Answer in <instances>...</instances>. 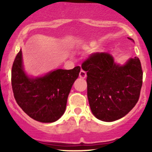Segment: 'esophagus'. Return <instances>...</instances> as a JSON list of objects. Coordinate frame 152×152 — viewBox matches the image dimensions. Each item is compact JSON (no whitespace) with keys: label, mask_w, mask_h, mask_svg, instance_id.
I'll use <instances>...</instances> for the list:
<instances>
[{"label":"esophagus","mask_w":152,"mask_h":152,"mask_svg":"<svg viewBox=\"0 0 152 152\" xmlns=\"http://www.w3.org/2000/svg\"><path fill=\"white\" fill-rule=\"evenodd\" d=\"M79 77L81 78H85L86 77V71H84L83 70H81L79 73Z\"/></svg>","instance_id":"34e87169"}]
</instances>
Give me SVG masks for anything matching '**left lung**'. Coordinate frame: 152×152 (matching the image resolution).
<instances>
[{
	"instance_id": "8db88e82",
	"label": "left lung",
	"mask_w": 152,
	"mask_h": 152,
	"mask_svg": "<svg viewBox=\"0 0 152 152\" xmlns=\"http://www.w3.org/2000/svg\"><path fill=\"white\" fill-rule=\"evenodd\" d=\"M82 69L87 71V96L91 110L98 119L116 121L136 105L143 78L138 57L120 65L114 62L110 53H96L83 63Z\"/></svg>"
}]
</instances>
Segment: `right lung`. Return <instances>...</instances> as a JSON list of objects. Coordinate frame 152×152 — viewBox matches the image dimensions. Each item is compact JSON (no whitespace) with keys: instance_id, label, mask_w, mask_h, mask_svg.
Returning a JSON list of instances; mask_svg holds the SVG:
<instances>
[{"instance_id":"obj_1","label":"right lung","mask_w":152,"mask_h":152,"mask_svg":"<svg viewBox=\"0 0 152 152\" xmlns=\"http://www.w3.org/2000/svg\"><path fill=\"white\" fill-rule=\"evenodd\" d=\"M81 68L56 69L42 76L31 77L24 71L21 49L11 71L13 95L18 106L36 121L51 123L64 114L69 94Z\"/></svg>"}]
</instances>
